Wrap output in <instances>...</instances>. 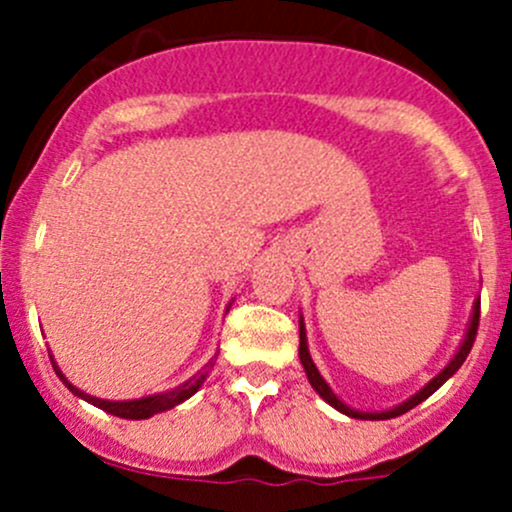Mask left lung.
<instances>
[{"label": "left lung", "mask_w": 512, "mask_h": 512, "mask_svg": "<svg viewBox=\"0 0 512 512\" xmlns=\"http://www.w3.org/2000/svg\"><path fill=\"white\" fill-rule=\"evenodd\" d=\"M478 322H480V299H478V302H476V307H473V319H471V327H468V334H466V339H463L461 349H458V354L453 356V361H451V364H448L446 369H443L441 374L436 376V379H433V381H428V384L423 386V389L418 391L416 396H411L409 401H404V404H401V406H396V409H391V411H381V414H364V411H354V409H349V406H344L342 401H339L337 396L332 394V389H329V386H327V381H324L322 376H319L317 366H314L312 356H309V349H307V337H304V324H302V322H299V361H302L304 371H307V379H309V384L314 386V391H317V394L322 396V399L327 401L329 406H334V409H337V411H342V414H347V416H352V418H366V421H384V418H394V416H401V414H406V411H409V409H414V406L421 404V401H426L428 396L433 394V391H436V389H441V386L446 384V381L451 379V376L456 374L458 369H461V364H463V361H466V356L471 354V349H473V342H476V334H478Z\"/></svg>", "instance_id": "8db88e82"}]
</instances>
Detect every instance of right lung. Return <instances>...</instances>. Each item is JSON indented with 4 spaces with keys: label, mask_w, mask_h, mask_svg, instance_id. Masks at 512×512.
<instances>
[{
    "label": "right lung",
    "mask_w": 512,
    "mask_h": 512,
    "mask_svg": "<svg viewBox=\"0 0 512 512\" xmlns=\"http://www.w3.org/2000/svg\"><path fill=\"white\" fill-rule=\"evenodd\" d=\"M49 359H51V354H49ZM213 364H215V359L208 361V364L203 366V371H198V374H195L193 379L185 381V384L178 386V389L168 391V394L146 396V399H136V401H103V399H94V396L84 394V391H79V389H76V386H71L69 381L64 379V374H61V371H59V366H56L54 361H51V366H54L56 376H59V379L64 381L66 386H69V391H74L76 396H81V399H86V401H89V404L98 406V409L108 411V414H113V416H118V418H136V421H138V418H151L153 414H160V411L173 409V406L183 404L185 399H190V396H193L195 391L200 389V384H203V381H205L208 371L213 369Z\"/></svg>",
    "instance_id": "1"
}]
</instances>
